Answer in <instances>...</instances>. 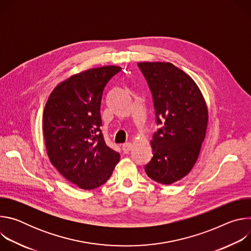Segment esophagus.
Wrapping results in <instances>:
<instances>
[{
    "label": "esophagus",
    "instance_id": "esophagus-1",
    "mask_svg": "<svg viewBox=\"0 0 251 251\" xmlns=\"http://www.w3.org/2000/svg\"><path fill=\"white\" fill-rule=\"evenodd\" d=\"M131 149H132L131 143H125V144H123V146H122V150L125 154H128L131 151Z\"/></svg>",
    "mask_w": 251,
    "mask_h": 251
}]
</instances>
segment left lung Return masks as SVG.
<instances>
[{
    "label": "left lung",
    "instance_id": "obj_1",
    "mask_svg": "<svg viewBox=\"0 0 251 251\" xmlns=\"http://www.w3.org/2000/svg\"><path fill=\"white\" fill-rule=\"evenodd\" d=\"M151 90L157 125L152 160L145 166L149 177L171 185L187 176L199 157L208 113L196 82L170 62H139Z\"/></svg>",
    "mask_w": 251,
    "mask_h": 251
}]
</instances>
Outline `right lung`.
Returning a JSON list of instances; mask_svg holds the SVG:
<instances>
[{
	"mask_svg": "<svg viewBox=\"0 0 251 251\" xmlns=\"http://www.w3.org/2000/svg\"><path fill=\"white\" fill-rule=\"evenodd\" d=\"M120 70L106 65L75 75L52 90L45 107L48 156L67 181L83 190L103 185L120 160L100 130L104 88Z\"/></svg>",
	"mask_w": 251,
	"mask_h": 251,
	"instance_id": "obj_1",
	"label": "right lung"
}]
</instances>
